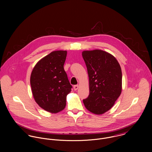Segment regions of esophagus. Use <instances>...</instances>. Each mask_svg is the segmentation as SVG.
I'll return each instance as SVG.
<instances>
[{"mask_svg": "<svg viewBox=\"0 0 152 152\" xmlns=\"http://www.w3.org/2000/svg\"><path fill=\"white\" fill-rule=\"evenodd\" d=\"M78 88H79V86L78 85H75V86H74V89L75 91H77L78 89Z\"/></svg>", "mask_w": 152, "mask_h": 152, "instance_id": "esophagus-1", "label": "esophagus"}]
</instances>
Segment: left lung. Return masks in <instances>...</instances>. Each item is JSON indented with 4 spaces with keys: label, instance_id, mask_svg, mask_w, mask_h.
<instances>
[{
    "label": "left lung",
    "instance_id": "left-lung-1",
    "mask_svg": "<svg viewBox=\"0 0 152 152\" xmlns=\"http://www.w3.org/2000/svg\"><path fill=\"white\" fill-rule=\"evenodd\" d=\"M89 77V94L83 100L91 112L101 115L113 106L122 92L121 66L114 56L101 50L84 51Z\"/></svg>",
    "mask_w": 152,
    "mask_h": 152
}]
</instances>
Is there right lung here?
Instances as JSON below:
<instances>
[{"label": "right lung", "mask_w": 152, "mask_h": 152, "mask_svg": "<svg viewBox=\"0 0 152 152\" xmlns=\"http://www.w3.org/2000/svg\"><path fill=\"white\" fill-rule=\"evenodd\" d=\"M66 51H54L42 58L33 69L30 85L36 103L45 110L58 113L65 108L70 84L64 69Z\"/></svg>", "instance_id": "1"}]
</instances>
